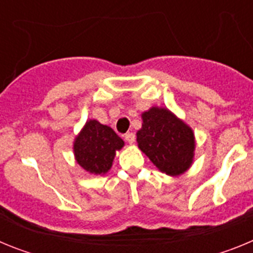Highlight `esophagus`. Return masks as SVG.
Wrapping results in <instances>:
<instances>
[{
    "label": "esophagus",
    "mask_w": 253,
    "mask_h": 253,
    "mask_svg": "<svg viewBox=\"0 0 253 253\" xmlns=\"http://www.w3.org/2000/svg\"><path fill=\"white\" fill-rule=\"evenodd\" d=\"M125 140H126V142H128L129 144L134 143V140H135V134H134V133L125 134Z\"/></svg>",
    "instance_id": "obj_1"
}]
</instances>
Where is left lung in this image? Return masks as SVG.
I'll list each match as a JSON object with an SVG mask.
<instances>
[{"label": "left lung", "mask_w": 253, "mask_h": 253, "mask_svg": "<svg viewBox=\"0 0 253 253\" xmlns=\"http://www.w3.org/2000/svg\"><path fill=\"white\" fill-rule=\"evenodd\" d=\"M137 143L154 166L169 176H180L193 165V129L165 107H151L142 114Z\"/></svg>", "instance_id": "left-lung-1"}]
</instances>
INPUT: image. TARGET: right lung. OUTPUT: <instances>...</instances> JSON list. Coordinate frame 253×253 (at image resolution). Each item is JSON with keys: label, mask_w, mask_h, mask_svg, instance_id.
<instances>
[{"label": "right lung", "mask_w": 253, "mask_h": 253, "mask_svg": "<svg viewBox=\"0 0 253 253\" xmlns=\"http://www.w3.org/2000/svg\"><path fill=\"white\" fill-rule=\"evenodd\" d=\"M124 146V140L107 125L97 120H87L76 137L73 152L77 163L92 175H105L113 166L116 151Z\"/></svg>", "instance_id": "add662e5"}]
</instances>
